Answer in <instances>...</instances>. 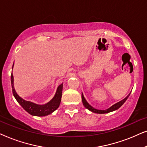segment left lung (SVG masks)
I'll list each match as a JSON object with an SVG mask.
<instances>
[{"instance_id":"8db88e82","label":"left lung","mask_w":147,"mask_h":147,"mask_svg":"<svg viewBox=\"0 0 147 147\" xmlns=\"http://www.w3.org/2000/svg\"><path fill=\"white\" fill-rule=\"evenodd\" d=\"M130 93L128 94V95L126 96L125 98H124L123 100H122L121 101L117 102V103L114 104V105H112L111 107H110L109 108H108V109L106 110H98V109H96V108H94V107H92V106L90 105V104L88 103V102L86 101V100L85 99V98H84V96L83 95V93H82V102H83V104L84 106H85L86 108H87L88 110H89L90 111H91L92 112H94V113H96V114H106V113H109L110 112H113L114 110H118V108L120 107H121V106L123 105V104L124 102H126V100L128 99V98L129 97Z\"/></svg>"}]
</instances>
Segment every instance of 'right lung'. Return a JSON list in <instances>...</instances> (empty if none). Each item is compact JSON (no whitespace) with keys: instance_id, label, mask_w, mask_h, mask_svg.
<instances>
[{"instance_id":"obj_1","label":"right lung","mask_w":147,"mask_h":147,"mask_svg":"<svg viewBox=\"0 0 147 147\" xmlns=\"http://www.w3.org/2000/svg\"><path fill=\"white\" fill-rule=\"evenodd\" d=\"M14 65V64H13ZM11 85L12 90H13V94L14 97L17 100V101L19 102V104L22 107L24 108V110H26L28 113L33 116H47L49 114H51L55 110H57L58 107L60 105V102L61 100L62 96V90H63V84H60L58 86L57 91L54 96V97L48 102L47 103L45 104H37L34 103V102L27 101L24 100L21 97L18 95L16 92L15 88H14V78L13 74H11Z\"/></svg>"}]
</instances>
